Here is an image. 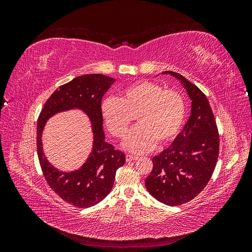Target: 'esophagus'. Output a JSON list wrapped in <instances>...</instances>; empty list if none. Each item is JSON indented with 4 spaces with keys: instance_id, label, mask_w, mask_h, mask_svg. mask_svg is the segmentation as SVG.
<instances>
[{
    "instance_id": "obj_1",
    "label": "esophagus",
    "mask_w": 252,
    "mask_h": 252,
    "mask_svg": "<svg viewBox=\"0 0 252 252\" xmlns=\"http://www.w3.org/2000/svg\"><path fill=\"white\" fill-rule=\"evenodd\" d=\"M136 158H138V156H134V155H127V156H126V161H127V162L135 161Z\"/></svg>"
}]
</instances>
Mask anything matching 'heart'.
I'll return each instance as SVG.
<instances>
[{"mask_svg": "<svg viewBox=\"0 0 252 252\" xmlns=\"http://www.w3.org/2000/svg\"><path fill=\"white\" fill-rule=\"evenodd\" d=\"M185 113V101L178 91L163 89L150 81L123 88L117 98H106L101 107L104 123L120 139L127 135L135 116L139 126L124 143L126 149L135 154L155 148L158 141L167 144L174 140L184 123Z\"/></svg>", "mask_w": 252, "mask_h": 252, "instance_id": "heart-1", "label": "heart"}]
</instances>
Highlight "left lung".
Masks as SVG:
<instances>
[{"label":"left lung","mask_w":252,"mask_h":252,"mask_svg":"<svg viewBox=\"0 0 252 252\" xmlns=\"http://www.w3.org/2000/svg\"><path fill=\"white\" fill-rule=\"evenodd\" d=\"M191 100V112L170 147L152 158L154 168L145 180L148 192L158 202L178 206L191 201L207 185L215 171L220 139L207 97L194 84L173 71Z\"/></svg>","instance_id":"8db88e82"}]
</instances>
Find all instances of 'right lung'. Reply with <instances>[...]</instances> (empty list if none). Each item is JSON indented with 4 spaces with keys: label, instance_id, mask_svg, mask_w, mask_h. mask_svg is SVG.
Segmentation results:
<instances>
[{
    "label": "right lung",
    "instance_id": "1",
    "mask_svg": "<svg viewBox=\"0 0 252 252\" xmlns=\"http://www.w3.org/2000/svg\"><path fill=\"white\" fill-rule=\"evenodd\" d=\"M114 81L100 73L74 78L50 95L37 119L36 149L44 177L61 199L75 207L88 208L104 200L113 187L117 170L125 163V155L105 141L103 131L102 97ZM71 109H80L90 118L94 133L93 150L81 169L61 172L44 157L41 134L51 116Z\"/></svg>",
    "mask_w": 252,
    "mask_h": 252
}]
</instances>
